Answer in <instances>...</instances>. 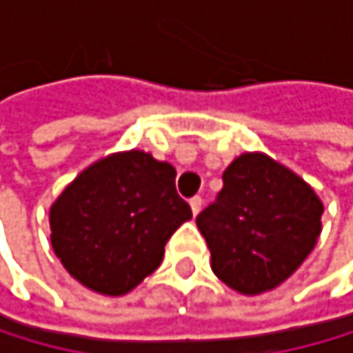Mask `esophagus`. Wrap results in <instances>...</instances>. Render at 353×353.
Here are the masks:
<instances>
[{
  "mask_svg": "<svg viewBox=\"0 0 353 353\" xmlns=\"http://www.w3.org/2000/svg\"><path fill=\"white\" fill-rule=\"evenodd\" d=\"M190 207H192V213L198 215L200 209H203V198H200V196H194V198L190 200Z\"/></svg>",
  "mask_w": 353,
  "mask_h": 353,
  "instance_id": "34e87169",
  "label": "esophagus"
}]
</instances>
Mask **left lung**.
<instances>
[{
	"instance_id": "1",
	"label": "left lung",
	"mask_w": 353,
	"mask_h": 353,
	"mask_svg": "<svg viewBox=\"0 0 353 353\" xmlns=\"http://www.w3.org/2000/svg\"><path fill=\"white\" fill-rule=\"evenodd\" d=\"M224 188L196 218L211 250V270L243 295L276 289L313 252L323 205L287 165L243 153L224 174Z\"/></svg>"
}]
</instances>
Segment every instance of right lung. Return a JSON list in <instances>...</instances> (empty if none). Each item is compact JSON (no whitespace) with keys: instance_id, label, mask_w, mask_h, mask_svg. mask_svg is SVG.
<instances>
[{"instance_id":"right-lung-1","label":"right lung","mask_w":353,"mask_h":353,"mask_svg":"<svg viewBox=\"0 0 353 353\" xmlns=\"http://www.w3.org/2000/svg\"><path fill=\"white\" fill-rule=\"evenodd\" d=\"M176 170L144 150L108 155L49 209L51 245L66 272L101 295H125L153 274L165 241L192 220Z\"/></svg>"}]
</instances>
